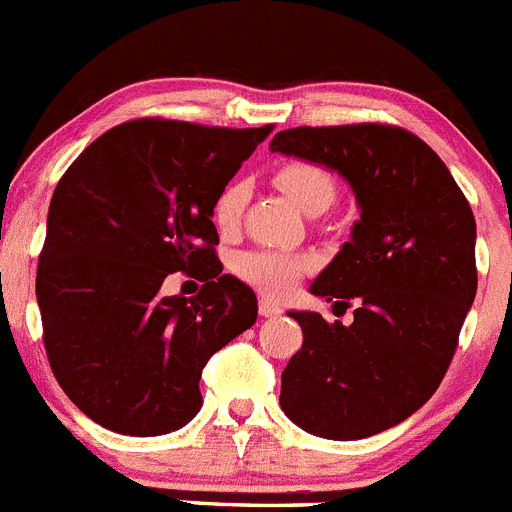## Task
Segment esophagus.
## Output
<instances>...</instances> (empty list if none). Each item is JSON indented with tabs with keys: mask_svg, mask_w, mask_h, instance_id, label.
<instances>
[{
	"mask_svg": "<svg viewBox=\"0 0 512 512\" xmlns=\"http://www.w3.org/2000/svg\"><path fill=\"white\" fill-rule=\"evenodd\" d=\"M283 313V308H280L278 303L272 298H260V315L262 318H275V315Z\"/></svg>",
	"mask_w": 512,
	"mask_h": 512,
	"instance_id": "34e87169",
	"label": "esophagus"
}]
</instances>
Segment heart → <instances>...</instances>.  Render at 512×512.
I'll return each mask as SVG.
<instances>
[{
	"instance_id": "obj_1",
	"label": "heart",
	"mask_w": 512,
	"mask_h": 512,
	"mask_svg": "<svg viewBox=\"0 0 512 512\" xmlns=\"http://www.w3.org/2000/svg\"><path fill=\"white\" fill-rule=\"evenodd\" d=\"M275 184L298 204L303 212L321 214L336 199V181L323 166L310 164V161H288L275 171ZM245 181H229L214 199L212 222L222 234H234L240 229L242 214L247 204ZM310 262L303 255L283 250H250L242 252L234 260V272L245 283L255 285L257 290L267 295H288L295 288Z\"/></svg>"
}]
</instances>
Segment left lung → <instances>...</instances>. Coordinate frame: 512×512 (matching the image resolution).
Listing matches in <instances>:
<instances>
[{"label": "left lung", "instance_id": "left-lung-1", "mask_svg": "<svg viewBox=\"0 0 512 512\" xmlns=\"http://www.w3.org/2000/svg\"><path fill=\"white\" fill-rule=\"evenodd\" d=\"M270 151L348 181L351 240L310 293L353 323L290 310L303 346L283 371L280 407L315 437L364 439L424 407L455 356L477 293L475 217L450 169L414 133L381 123L288 128Z\"/></svg>", "mask_w": 512, "mask_h": 512}]
</instances>
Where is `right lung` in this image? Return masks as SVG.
Segmentation results:
<instances>
[{
  "label": "right lung",
  "instance_id": "right-lung-1",
  "mask_svg": "<svg viewBox=\"0 0 512 512\" xmlns=\"http://www.w3.org/2000/svg\"><path fill=\"white\" fill-rule=\"evenodd\" d=\"M138 118L95 138L57 181L37 265L52 374L100 427L156 437L202 409L209 358L257 321V298L222 275L212 207L270 136ZM171 271L199 296H161Z\"/></svg>",
  "mask_w": 512,
  "mask_h": 512
}]
</instances>
